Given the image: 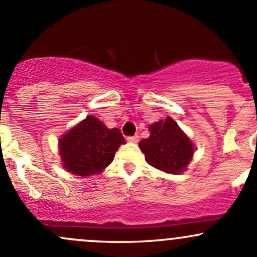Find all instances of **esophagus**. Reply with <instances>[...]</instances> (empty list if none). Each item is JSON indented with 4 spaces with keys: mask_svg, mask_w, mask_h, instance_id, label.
<instances>
[{
    "mask_svg": "<svg viewBox=\"0 0 257 257\" xmlns=\"http://www.w3.org/2000/svg\"><path fill=\"white\" fill-rule=\"evenodd\" d=\"M126 139H128V142H131V143H138V142H139V136L128 137Z\"/></svg>",
    "mask_w": 257,
    "mask_h": 257,
    "instance_id": "1",
    "label": "esophagus"
}]
</instances>
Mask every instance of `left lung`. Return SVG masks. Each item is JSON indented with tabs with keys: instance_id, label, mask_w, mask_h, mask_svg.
I'll use <instances>...</instances> for the list:
<instances>
[{
	"instance_id": "left-lung-1",
	"label": "left lung",
	"mask_w": 257,
	"mask_h": 257,
	"mask_svg": "<svg viewBox=\"0 0 257 257\" xmlns=\"http://www.w3.org/2000/svg\"><path fill=\"white\" fill-rule=\"evenodd\" d=\"M150 137L140 140L139 147L147 163L167 174L185 171L193 155V144L172 118L151 124Z\"/></svg>"
}]
</instances>
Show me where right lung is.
<instances>
[{
  "label": "right lung",
  "mask_w": 257,
  "mask_h": 257,
  "mask_svg": "<svg viewBox=\"0 0 257 257\" xmlns=\"http://www.w3.org/2000/svg\"><path fill=\"white\" fill-rule=\"evenodd\" d=\"M124 143L125 139L119 129H108L96 117L88 115L61 138L59 148L65 169L85 177L107 167Z\"/></svg>",
  "instance_id": "1"
}]
</instances>
